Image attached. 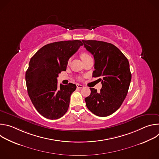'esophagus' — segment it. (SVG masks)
Instances as JSON below:
<instances>
[{"mask_svg":"<svg viewBox=\"0 0 159 159\" xmlns=\"http://www.w3.org/2000/svg\"><path fill=\"white\" fill-rule=\"evenodd\" d=\"M77 87L79 89H83L84 87V86L82 85H80V84H77Z\"/></svg>","mask_w":159,"mask_h":159,"instance_id":"34e87169","label":"esophagus"}]
</instances>
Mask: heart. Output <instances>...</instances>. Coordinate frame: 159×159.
I'll return each mask as SVG.
<instances>
[{
	"label": "heart",
	"instance_id": "1",
	"mask_svg": "<svg viewBox=\"0 0 159 159\" xmlns=\"http://www.w3.org/2000/svg\"><path fill=\"white\" fill-rule=\"evenodd\" d=\"M80 57H81L82 60H85V59H86V58H88L91 57H90V56L87 53H86V52H82V53H81V54H80Z\"/></svg>",
	"mask_w": 159,
	"mask_h": 159
}]
</instances>
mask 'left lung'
Instances as JSON below:
<instances>
[{
	"label": "left lung",
	"instance_id": "left-lung-1",
	"mask_svg": "<svg viewBox=\"0 0 159 159\" xmlns=\"http://www.w3.org/2000/svg\"><path fill=\"white\" fill-rule=\"evenodd\" d=\"M84 47L94 58V77H101L99 92L90 88L85 98L87 108L96 116L105 117L117 111L124 101L131 74L126 57L114 44L96 40H82Z\"/></svg>",
	"mask_w": 159,
	"mask_h": 159
}]
</instances>
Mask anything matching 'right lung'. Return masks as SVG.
I'll return each instance as SVG.
<instances>
[{
	"label": "right lung",
	"mask_w": 159,
	"mask_h": 159,
	"mask_svg": "<svg viewBox=\"0 0 159 159\" xmlns=\"http://www.w3.org/2000/svg\"><path fill=\"white\" fill-rule=\"evenodd\" d=\"M83 43L80 40L58 41L44 45L31 58L26 72L28 95L36 109L43 117L57 120L69 107L76 85L57 84V77L65 71L69 59Z\"/></svg>",
	"instance_id": "1"
}]
</instances>
